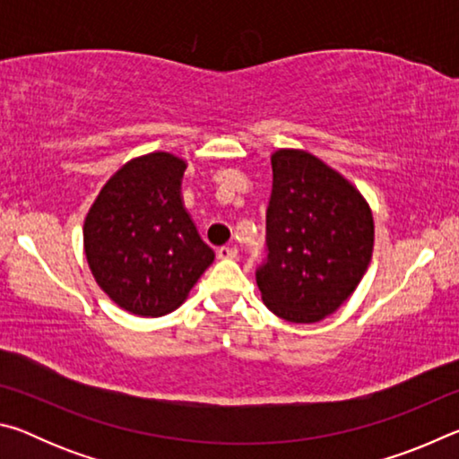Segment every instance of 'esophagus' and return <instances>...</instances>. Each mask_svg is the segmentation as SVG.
<instances>
[{
    "mask_svg": "<svg viewBox=\"0 0 459 459\" xmlns=\"http://www.w3.org/2000/svg\"><path fill=\"white\" fill-rule=\"evenodd\" d=\"M216 255H219V259H237L238 251L235 247H221L219 251H216Z\"/></svg>",
    "mask_w": 459,
    "mask_h": 459,
    "instance_id": "esophagus-1",
    "label": "esophagus"
}]
</instances>
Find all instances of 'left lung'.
<instances>
[{"label": "left lung", "mask_w": 459, "mask_h": 459, "mask_svg": "<svg viewBox=\"0 0 459 459\" xmlns=\"http://www.w3.org/2000/svg\"><path fill=\"white\" fill-rule=\"evenodd\" d=\"M267 259L257 269L265 306L293 324H316L351 298L375 245L368 202L344 176L304 150L271 155Z\"/></svg>", "instance_id": "1"}]
</instances>
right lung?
I'll return each mask as SVG.
<instances>
[{
  "mask_svg": "<svg viewBox=\"0 0 459 459\" xmlns=\"http://www.w3.org/2000/svg\"><path fill=\"white\" fill-rule=\"evenodd\" d=\"M186 161L153 152L127 161L84 219V255L100 290L145 317L174 312L211 267L214 251L184 208Z\"/></svg>",
  "mask_w": 459,
  "mask_h": 459,
  "instance_id": "right-lung-1",
  "label": "right lung"
}]
</instances>
